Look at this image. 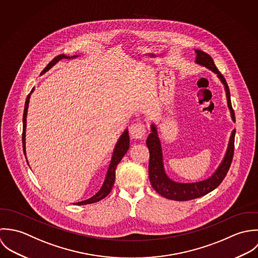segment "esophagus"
Instances as JSON below:
<instances>
[{"label":"esophagus","mask_w":258,"mask_h":258,"mask_svg":"<svg viewBox=\"0 0 258 258\" xmlns=\"http://www.w3.org/2000/svg\"><path fill=\"white\" fill-rule=\"evenodd\" d=\"M130 135L133 139H136V140H141V139L145 138V135H146L145 125L142 123H135V124L131 125Z\"/></svg>","instance_id":"34e87169"}]
</instances>
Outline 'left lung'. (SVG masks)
<instances>
[{"label": "left lung", "instance_id": "left-lung-1", "mask_svg": "<svg viewBox=\"0 0 258 258\" xmlns=\"http://www.w3.org/2000/svg\"><path fill=\"white\" fill-rule=\"evenodd\" d=\"M195 52L197 54L196 63L206 68L207 70L211 71L213 74H215L219 79V81L221 82V84L223 85L226 101H227V106L230 111V116L232 121L235 122V115H234V111L232 109V105L230 102L229 88L227 86L225 79L216 69L213 62V59L209 54L201 50H195ZM151 131L152 133L149 135L147 139V146L150 151L149 176L154 189L161 197L167 200L176 201V202L195 200V199L204 197L207 194H209L210 191H212L213 189H215L225 177L233 157L235 130H232L231 132L226 152L224 154L222 160L220 161L219 165L214 170V172L206 179L196 181V182H178L168 177L163 165L162 148H161L158 132L155 122H152Z\"/></svg>", "mask_w": 258, "mask_h": 258}]
</instances>
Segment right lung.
Instances as JSON below:
<instances>
[{"label":"right lung","instance_id":"1","mask_svg":"<svg viewBox=\"0 0 258 258\" xmlns=\"http://www.w3.org/2000/svg\"><path fill=\"white\" fill-rule=\"evenodd\" d=\"M80 54H76V55H73V56H69V55H66V54H58L57 56H55L54 58H52V61L45 68V70L42 72L41 75H44L45 73H47L50 69H52V67L58 62L60 59H63V58H67V59H73V58H76L78 57ZM35 91V88H33V90L31 91V93L28 95L27 97V100H26V103H25V109H24V114H23V151H24V154L25 156L27 158V155H26V128H27V115H28V108H29V103H30V99H31V95L33 94V92ZM128 148H130V136H128V130H124V132L121 134V136L119 137V139L117 140L115 146H114V149H113V153L111 155V158H110V162H109V165H108V168H107V171H106V175H105V178L103 180V185L102 187L100 188V190L94 196L92 197L91 199H88L86 201H83V202H79V203H76L74 205H77V206H85V205H90V204H94V203H98L100 202L101 200L104 199L111 190V187L114 183V179H115V168L117 166V164L119 163V161L121 160V158L123 157V155L126 154V152L128 151ZM27 162H28V159H27ZM29 164V162H28Z\"/></svg>","mask_w":258,"mask_h":258}]
</instances>
